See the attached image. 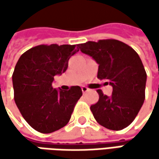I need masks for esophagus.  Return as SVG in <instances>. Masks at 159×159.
Here are the masks:
<instances>
[{"instance_id":"obj_1","label":"esophagus","mask_w":159,"mask_h":159,"mask_svg":"<svg viewBox=\"0 0 159 159\" xmlns=\"http://www.w3.org/2000/svg\"><path fill=\"white\" fill-rule=\"evenodd\" d=\"M81 89H82L83 93H86L87 91H89V89H88L87 87H82V88H81Z\"/></svg>"}]
</instances>
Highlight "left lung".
Segmentation results:
<instances>
[{
	"label": "left lung",
	"instance_id": "8db88e82",
	"mask_svg": "<svg viewBox=\"0 0 159 159\" xmlns=\"http://www.w3.org/2000/svg\"><path fill=\"white\" fill-rule=\"evenodd\" d=\"M78 48L99 64L97 78L112 86L111 96L97 90L99 100L90 106L94 118L108 129H124L135 119L145 99L147 74L139 55L127 44L113 39L88 41Z\"/></svg>",
	"mask_w": 159,
	"mask_h": 159
}]
</instances>
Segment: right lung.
Listing matches in <instances>:
<instances>
[{
	"label": "right lung",
	"instance_id": "obj_1",
	"mask_svg": "<svg viewBox=\"0 0 159 159\" xmlns=\"http://www.w3.org/2000/svg\"><path fill=\"white\" fill-rule=\"evenodd\" d=\"M76 45H39L24 53L12 75L14 99L29 125L49 134L67 125L78 100L79 86L69 90L53 89L54 77L68 68V61L79 51Z\"/></svg>",
	"mask_w": 159,
	"mask_h": 159
}]
</instances>
